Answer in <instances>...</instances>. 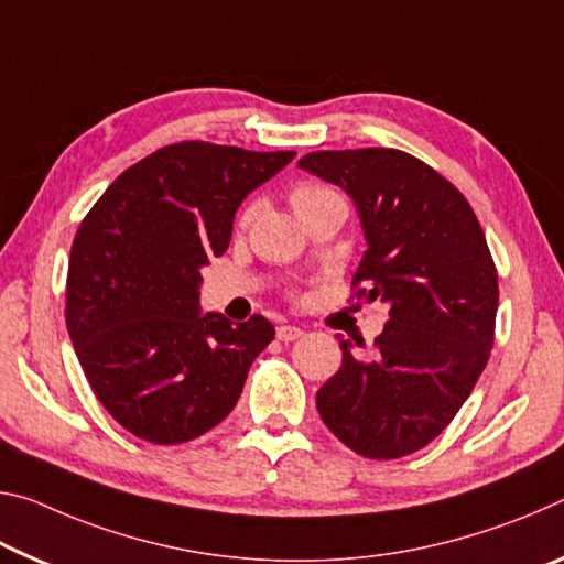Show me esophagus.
<instances>
[{
	"mask_svg": "<svg viewBox=\"0 0 564 564\" xmlns=\"http://www.w3.org/2000/svg\"><path fill=\"white\" fill-rule=\"evenodd\" d=\"M275 336H279V341H296V338L303 336V330L299 326H279V330H275Z\"/></svg>",
	"mask_w": 564,
	"mask_h": 564,
	"instance_id": "obj_1",
	"label": "esophagus"
}]
</instances>
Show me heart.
<instances>
[{"label": "heart", "mask_w": 564, "mask_h": 564, "mask_svg": "<svg viewBox=\"0 0 564 564\" xmlns=\"http://www.w3.org/2000/svg\"><path fill=\"white\" fill-rule=\"evenodd\" d=\"M326 195H330V191H326V187H321V185H316V183H301L296 191L291 193V203H293V208H303V205L306 203H314V200H318V198H326ZM250 218V210H246L243 213V223Z\"/></svg>", "instance_id": "b5f03b06"}]
</instances>
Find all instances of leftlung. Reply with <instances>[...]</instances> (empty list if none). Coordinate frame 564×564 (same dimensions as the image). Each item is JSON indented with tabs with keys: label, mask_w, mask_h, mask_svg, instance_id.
<instances>
[{
	"label": "left lung",
	"mask_w": 564,
	"mask_h": 564,
	"mask_svg": "<svg viewBox=\"0 0 564 564\" xmlns=\"http://www.w3.org/2000/svg\"><path fill=\"white\" fill-rule=\"evenodd\" d=\"M299 167L354 200L366 238L354 283L389 303L371 354L336 334L344 361L318 414L361 457H404L444 432L487 366L499 303L487 238L457 187L401 150H318Z\"/></svg>",
	"instance_id": "left-lung-1"
}]
</instances>
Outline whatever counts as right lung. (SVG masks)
Here are the masks:
<instances>
[{
  "instance_id": "obj_1",
  "label": "right lung",
  "mask_w": 564,
  "mask_h": 564,
  "mask_svg": "<svg viewBox=\"0 0 564 564\" xmlns=\"http://www.w3.org/2000/svg\"><path fill=\"white\" fill-rule=\"evenodd\" d=\"M293 155L175 142L124 170L79 223L67 330L95 397L130 434L183 444L234 411L275 328L203 314L200 268L226 253L246 195Z\"/></svg>"
}]
</instances>
